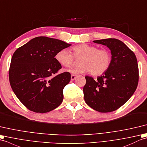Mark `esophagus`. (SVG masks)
Here are the masks:
<instances>
[{
  "instance_id": "esophagus-1",
  "label": "esophagus",
  "mask_w": 147,
  "mask_h": 147,
  "mask_svg": "<svg viewBox=\"0 0 147 147\" xmlns=\"http://www.w3.org/2000/svg\"><path fill=\"white\" fill-rule=\"evenodd\" d=\"M76 77H77V76H75V75H71V80H75V79H76Z\"/></svg>"
}]
</instances>
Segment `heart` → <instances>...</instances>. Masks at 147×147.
Listing matches in <instances>:
<instances>
[{
    "label": "heart",
    "mask_w": 147,
    "mask_h": 147,
    "mask_svg": "<svg viewBox=\"0 0 147 147\" xmlns=\"http://www.w3.org/2000/svg\"><path fill=\"white\" fill-rule=\"evenodd\" d=\"M73 55L67 49L58 51L55 58L61 65L70 68L74 63V57L80 58L79 66L68 71L72 74L90 72L94 76L102 75L108 70L111 63V54L106 49H98L97 47L87 44H80L71 48Z\"/></svg>",
    "instance_id": "b5f03b06"
}]
</instances>
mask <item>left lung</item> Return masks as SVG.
Wrapping results in <instances>:
<instances>
[{
  "instance_id": "left-lung-1",
  "label": "left lung",
  "mask_w": 147,
  "mask_h": 147,
  "mask_svg": "<svg viewBox=\"0 0 147 147\" xmlns=\"http://www.w3.org/2000/svg\"><path fill=\"white\" fill-rule=\"evenodd\" d=\"M105 45L112 55L109 68L96 80L86 76L83 88L84 100L91 108L100 113L118 109L134 94L138 86L139 74L135 53L119 40L115 38L93 41Z\"/></svg>"
}]
</instances>
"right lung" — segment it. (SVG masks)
<instances>
[{
    "label": "right lung",
    "instance_id": "right-lung-1",
    "mask_svg": "<svg viewBox=\"0 0 147 147\" xmlns=\"http://www.w3.org/2000/svg\"><path fill=\"white\" fill-rule=\"evenodd\" d=\"M71 46L57 39L39 36L19 47L12 55L9 82L16 96L27 108L45 113L59 106L63 89L70 82L68 71L57 74L61 65L57 53Z\"/></svg>",
    "mask_w": 147,
    "mask_h": 147
}]
</instances>
